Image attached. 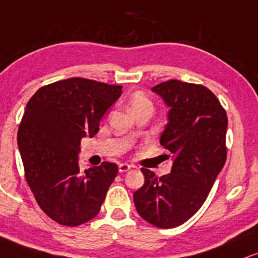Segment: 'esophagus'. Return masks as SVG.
Here are the masks:
<instances>
[{
    "mask_svg": "<svg viewBox=\"0 0 258 258\" xmlns=\"http://www.w3.org/2000/svg\"><path fill=\"white\" fill-rule=\"evenodd\" d=\"M132 167L130 166L128 163H120L119 164V172L120 173H126V172H128L130 169H131Z\"/></svg>",
    "mask_w": 258,
    "mask_h": 258,
    "instance_id": "34e87169",
    "label": "esophagus"
}]
</instances>
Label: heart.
Segmentation results:
<instances>
[{
  "instance_id": "1",
  "label": "heart",
  "mask_w": 258,
  "mask_h": 258,
  "mask_svg": "<svg viewBox=\"0 0 258 258\" xmlns=\"http://www.w3.org/2000/svg\"><path fill=\"white\" fill-rule=\"evenodd\" d=\"M144 107L153 108V104H151L150 99H149L144 94H142V92H137V94L133 95L131 98L132 110L138 109V108H144Z\"/></svg>"
}]
</instances>
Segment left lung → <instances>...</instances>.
<instances>
[{
  "label": "left lung",
  "mask_w": 258,
  "mask_h": 258,
  "mask_svg": "<svg viewBox=\"0 0 258 258\" xmlns=\"http://www.w3.org/2000/svg\"><path fill=\"white\" fill-rule=\"evenodd\" d=\"M169 107L160 143L172 153L169 174L142 168L145 182L133 194L136 209L160 228L178 227L206 202L227 157V115L216 96L198 84L168 80L154 86Z\"/></svg>",
  "instance_id": "8db88e82"
}]
</instances>
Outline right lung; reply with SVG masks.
Masks as SVG:
<instances>
[{
	"label": "right lung",
	"mask_w": 258,
	"mask_h": 258,
	"mask_svg": "<svg viewBox=\"0 0 258 258\" xmlns=\"http://www.w3.org/2000/svg\"><path fill=\"white\" fill-rule=\"evenodd\" d=\"M122 86L70 78L42 86L18 130L25 176L40 209L62 226H79L99 213L117 175L115 163L80 170V141L94 137Z\"/></svg>",
	"instance_id": "right-lung-1"
}]
</instances>
